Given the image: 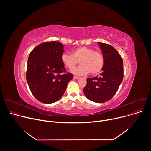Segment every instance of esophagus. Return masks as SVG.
Listing matches in <instances>:
<instances>
[{
	"label": "esophagus",
	"instance_id": "1",
	"mask_svg": "<svg viewBox=\"0 0 151 151\" xmlns=\"http://www.w3.org/2000/svg\"><path fill=\"white\" fill-rule=\"evenodd\" d=\"M73 78H74V79H75V80H78V79H79V78H80V77H78V76H74Z\"/></svg>",
	"mask_w": 151,
	"mask_h": 151
}]
</instances>
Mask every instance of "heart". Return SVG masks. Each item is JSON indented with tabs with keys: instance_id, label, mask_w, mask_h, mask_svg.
Returning a JSON list of instances; mask_svg holds the SVG:
<instances>
[{
	"instance_id": "heart-1",
	"label": "heart",
	"mask_w": 151,
	"mask_h": 151,
	"mask_svg": "<svg viewBox=\"0 0 151 151\" xmlns=\"http://www.w3.org/2000/svg\"><path fill=\"white\" fill-rule=\"evenodd\" d=\"M61 60L67 68L72 69L79 61L81 65L71 70V72L77 75H86L91 72L92 75L99 73L104 66V57L99 51H94L91 47L82 46L78 47L72 54L67 52L61 55Z\"/></svg>"
}]
</instances>
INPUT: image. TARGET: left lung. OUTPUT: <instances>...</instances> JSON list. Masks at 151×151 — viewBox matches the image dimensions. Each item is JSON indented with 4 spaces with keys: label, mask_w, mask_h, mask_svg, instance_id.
<instances>
[{
    "label": "left lung",
    "mask_w": 151,
    "mask_h": 151,
    "mask_svg": "<svg viewBox=\"0 0 151 151\" xmlns=\"http://www.w3.org/2000/svg\"><path fill=\"white\" fill-rule=\"evenodd\" d=\"M98 44L104 57V66L99 76L87 79L83 92L89 100L104 103L113 98L122 81L123 61L112 46L100 42Z\"/></svg>",
    "instance_id": "left-lung-1"
}]
</instances>
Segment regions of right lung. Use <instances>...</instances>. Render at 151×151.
<instances>
[{
	"instance_id": "obj_1",
	"label": "right lung",
	"mask_w": 151,
	"mask_h": 151,
	"mask_svg": "<svg viewBox=\"0 0 151 151\" xmlns=\"http://www.w3.org/2000/svg\"><path fill=\"white\" fill-rule=\"evenodd\" d=\"M63 52V45L53 41L40 44L29 54L27 82L33 96L44 104L59 100L73 78L72 74L64 73L66 69L61 60Z\"/></svg>"
}]
</instances>
